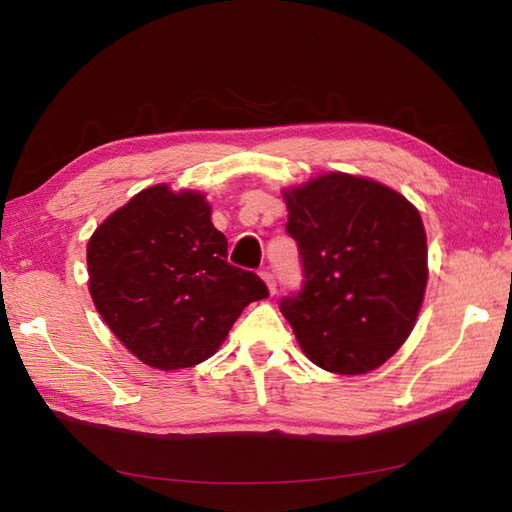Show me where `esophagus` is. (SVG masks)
Wrapping results in <instances>:
<instances>
[{
    "mask_svg": "<svg viewBox=\"0 0 512 512\" xmlns=\"http://www.w3.org/2000/svg\"><path fill=\"white\" fill-rule=\"evenodd\" d=\"M260 278L265 280V285H267V289H269V293L274 295L276 293V278H274V274H271L269 269H263L260 271Z\"/></svg>",
    "mask_w": 512,
    "mask_h": 512,
    "instance_id": "obj_1",
    "label": "esophagus"
}]
</instances>
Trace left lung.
Listing matches in <instances>:
<instances>
[{
    "mask_svg": "<svg viewBox=\"0 0 512 512\" xmlns=\"http://www.w3.org/2000/svg\"><path fill=\"white\" fill-rule=\"evenodd\" d=\"M282 195L304 282L280 311L300 348L335 374L379 368L410 337L425 298L418 210L379 181L348 173H324Z\"/></svg>",
    "mask_w": 512,
    "mask_h": 512,
    "instance_id": "left-lung-1",
    "label": "left lung"
}]
</instances>
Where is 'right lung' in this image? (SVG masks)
Instances as JSON below:
<instances>
[{"label":"right lung","instance_id":"add662e5","mask_svg":"<svg viewBox=\"0 0 512 512\" xmlns=\"http://www.w3.org/2000/svg\"><path fill=\"white\" fill-rule=\"evenodd\" d=\"M197 190L157 184L102 221L87 243L89 293L102 320L146 366L212 357L249 302L269 295L227 263V238Z\"/></svg>","mask_w":512,"mask_h":512}]
</instances>
